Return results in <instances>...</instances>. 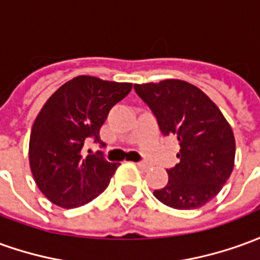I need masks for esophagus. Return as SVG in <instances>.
Wrapping results in <instances>:
<instances>
[{
    "instance_id": "obj_1",
    "label": "esophagus",
    "mask_w": 260,
    "mask_h": 260,
    "mask_svg": "<svg viewBox=\"0 0 260 260\" xmlns=\"http://www.w3.org/2000/svg\"><path fill=\"white\" fill-rule=\"evenodd\" d=\"M136 165H138V168L142 169V170H148L149 169V163H146V161H138Z\"/></svg>"
}]
</instances>
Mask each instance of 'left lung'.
Masks as SVG:
<instances>
[{
    "label": "left lung",
    "mask_w": 260,
    "mask_h": 260,
    "mask_svg": "<svg viewBox=\"0 0 260 260\" xmlns=\"http://www.w3.org/2000/svg\"><path fill=\"white\" fill-rule=\"evenodd\" d=\"M134 88L153 112L161 134L176 136L180 145V161L166 169L168 184L153 196L176 210L203 207L232 173L235 138L231 126L218 107L187 81L163 80Z\"/></svg>",
    "instance_id": "8db88e82"
}]
</instances>
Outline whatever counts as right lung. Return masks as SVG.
<instances>
[{
    "mask_svg": "<svg viewBox=\"0 0 260 260\" xmlns=\"http://www.w3.org/2000/svg\"><path fill=\"white\" fill-rule=\"evenodd\" d=\"M131 88V83L79 76L43 105L30 131L29 163L39 190L53 204L84 206L108 187L118 163L105 160L101 150L84 156L83 148L88 139L104 148L100 128Z\"/></svg>",
    "mask_w": 260,
    "mask_h": 260,
    "instance_id": "1",
    "label": "right lung"
}]
</instances>
